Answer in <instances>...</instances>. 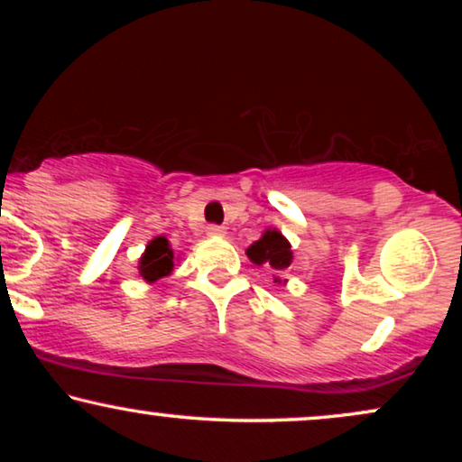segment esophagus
Returning <instances> with one entry per match:
<instances>
[{"instance_id": "34e87169", "label": "esophagus", "mask_w": 462, "mask_h": 462, "mask_svg": "<svg viewBox=\"0 0 462 462\" xmlns=\"http://www.w3.org/2000/svg\"><path fill=\"white\" fill-rule=\"evenodd\" d=\"M206 233H208V236H212V237H220V236H225L226 229L223 225H208Z\"/></svg>"}]
</instances>
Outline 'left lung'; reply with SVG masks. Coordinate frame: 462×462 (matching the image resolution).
<instances>
[{"instance_id":"1","label":"left lung","mask_w":462,"mask_h":462,"mask_svg":"<svg viewBox=\"0 0 462 462\" xmlns=\"http://www.w3.org/2000/svg\"><path fill=\"white\" fill-rule=\"evenodd\" d=\"M248 258L254 264H269L277 271H283L292 263V250H290L288 239L280 231H264V236L248 248ZM275 282H280L275 277Z\"/></svg>"}]
</instances>
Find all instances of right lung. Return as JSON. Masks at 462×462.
Here are the masks:
<instances>
[{"instance_id": "right-lung-1", "label": "right lung", "mask_w": 462, "mask_h": 462, "mask_svg": "<svg viewBox=\"0 0 462 462\" xmlns=\"http://www.w3.org/2000/svg\"><path fill=\"white\" fill-rule=\"evenodd\" d=\"M172 250H170V244L166 237H155L153 242L147 245V252H144L141 258V275L147 282H157L160 277L168 275L172 271Z\"/></svg>"}]
</instances>
